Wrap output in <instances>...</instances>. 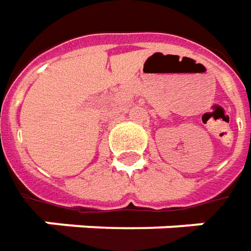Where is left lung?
Segmentation results:
<instances>
[{"label":"left lung","mask_w":251,"mask_h":251,"mask_svg":"<svg viewBox=\"0 0 251 251\" xmlns=\"http://www.w3.org/2000/svg\"><path fill=\"white\" fill-rule=\"evenodd\" d=\"M250 137H251V134H250Z\"/></svg>","instance_id":"8db88e82"}]
</instances>
